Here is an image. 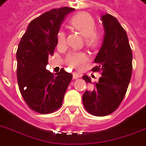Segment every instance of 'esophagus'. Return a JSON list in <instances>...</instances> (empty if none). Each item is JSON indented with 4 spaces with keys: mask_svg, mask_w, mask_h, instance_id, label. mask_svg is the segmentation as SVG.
I'll return each mask as SVG.
<instances>
[{
    "mask_svg": "<svg viewBox=\"0 0 146 146\" xmlns=\"http://www.w3.org/2000/svg\"><path fill=\"white\" fill-rule=\"evenodd\" d=\"M82 75L80 73H73V79H77L78 77H81Z\"/></svg>",
    "mask_w": 146,
    "mask_h": 146,
    "instance_id": "34e87169",
    "label": "esophagus"
}]
</instances>
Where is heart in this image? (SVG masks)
<instances>
[{"instance_id": "1", "label": "heart", "mask_w": 146, "mask_h": 146, "mask_svg": "<svg viewBox=\"0 0 146 146\" xmlns=\"http://www.w3.org/2000/svg\"><path fill=\"white\" fill-rule=\"evenodd\" d=\"M70 25L75 30L85 38V44L90 46H96L100 41V35L95 31L96 22L89 14L80 13L72 17ZM66 44V34L63 31H59L57 34V45L58 48H63ZM88 61L87 55L82 52H71L66 58V63L72 68L80 70L84 63Z\"/></svg>"}]
</instances>
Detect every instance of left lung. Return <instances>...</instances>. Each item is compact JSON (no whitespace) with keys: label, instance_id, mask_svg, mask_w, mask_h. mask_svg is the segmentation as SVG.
Instances as JSON below:
<instances>
[{"label":"left lung","instance_id":"left-lung-1","mask_svg":"<svg viewBox=\"0 0 146 146\" xmlns=\"http://www.w3.org/2000/svg\"><path fill=\"white\" fill-rule=\"evenodd\" d=\"M104 28L102 46L94 62L98 66L94 72L102 76L94 88L86 90L82 96L88 112L95 116H105L118 108L126 95L132 74V50L126 31L110 14L101 16ZM86 84H92L90 77L84 75Z\"/></svg>","mask_w":146,"mask_h":146}]
</instances>
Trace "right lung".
Here are the masks:
<instances>
[{"instance_id":"add662e5","label":"right lung","mask_w":146,"mask_h":146,"mask_svg":"<svg viewBox=\"0 0 146 146\" xmlns=\"http://www.w3.org/2000/svg\"><path fill=\"white\" fill-rule=\"evenodd\" d=\"M69 7L54 9L30 22L16 51L17 80L20 93L31 109L40 114L52 113L62 104L73 78L62 69L55 74L46 69L54 54L57 34L69 13Z\"/></svg>"}]
</instances>
